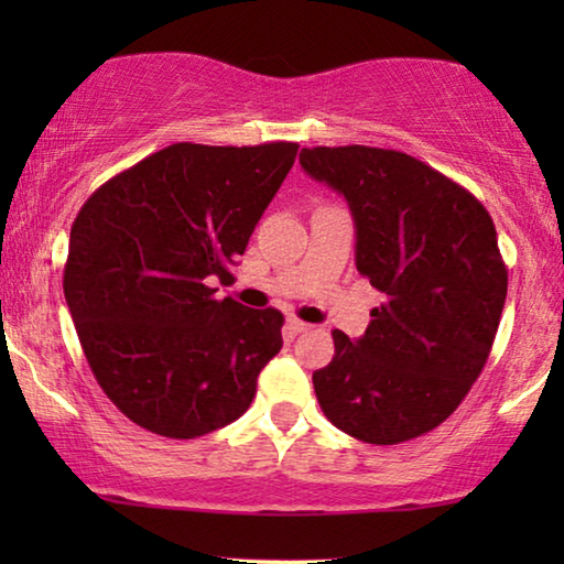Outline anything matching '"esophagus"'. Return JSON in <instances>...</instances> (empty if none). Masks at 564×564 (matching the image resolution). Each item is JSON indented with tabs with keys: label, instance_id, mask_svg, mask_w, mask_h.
I'll list each match as a JSON object with an SVG mask.
<instances>
[{
	"label": "esophagus",
	"instance_id": "1",
	"mask_svg": "<svg viewBox=\"0 0 564 564\" xmlns=\"http://www.w3.org/2000/svg\"><path fill=\"white\" fill-rule=\"evenodd\" d=\"M288 330L290 334H305V330H311V323H305V321H300V318H295V315H292V318H288Z\"/></svg>",
	"mask_w": 564,
	"mask_h": 564
}]
</instances>
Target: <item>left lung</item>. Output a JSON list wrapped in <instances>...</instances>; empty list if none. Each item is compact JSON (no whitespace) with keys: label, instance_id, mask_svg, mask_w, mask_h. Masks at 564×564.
I'll return each instance as SVG.
<instances>
[{"label":"left lung","instance_id":"left-lung-1","mask_svg":"<svg viewBox=\"0 0 564 564\" xmlns=\"http://www.w3.org/2000/svg\"><path fill=\"white\" fill-rule=\"evenodd\" d=\"M300 164L341 192L357 269L384 295L359 341L313 372L326 419L365 444H403L457 411L490 357L508 292L480 199L423 161L369 145H315Z\"/></svg>","mask_w":564,"mask_h":564}]
</instances>
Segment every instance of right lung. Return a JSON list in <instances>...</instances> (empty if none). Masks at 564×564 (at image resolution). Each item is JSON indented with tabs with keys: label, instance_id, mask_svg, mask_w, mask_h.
<instances>
[{
	"label": "right lung",
	"instance_id": "add662e5",
	"mask_svg": "<svg viewBox=\"0 0 564 564\" xmlns=\"http://www.w3.org/2000/svg\"><path fill=\"white\" fill-rule=\"evenodd\" d=\"M297 143H172L107 180L68 238L64 295L105 395L138 426H228L282 349L284 315L215 297L295 164Z\"/></svg>",
	"mask_w": 564,
	"mask_h": 564
}]
</instances>
